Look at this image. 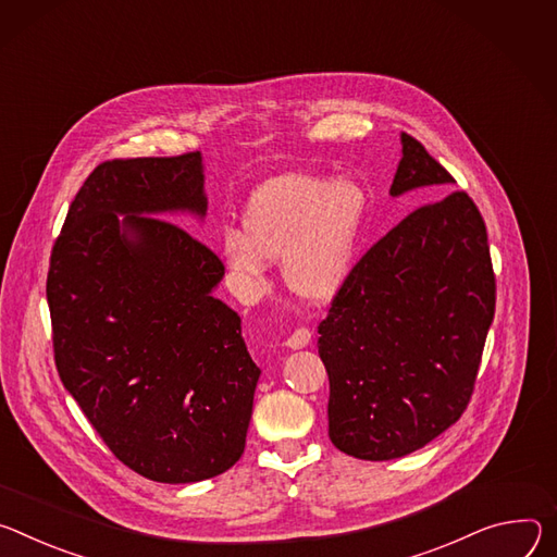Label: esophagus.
I'll list each match as a JSON object with an SVG mask.
<instances>
[{"instance_id":"obj_1","label":"esophagus","mask_w":557,"mask_h":557,"mask_svg":"<svg viewBox=\"0 0 557 557\" xmlns=\"http://www.w3.org/2000/svg\"><path fill=\"white\" fill-rule=\"evenodd\" d=\"M310 341H312V332L307 330V327H298V330H294V332L289 334V338L285 341V345L292 347V349H302V347L310 345Z\"/></svg>"}]
</instances>
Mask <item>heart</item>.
<instances>
[{"label": "heart", "instance_id": "1", "mask_svg": "<svg viewBox=\"0 0 557 557\" xmlns=\"http://www.w3.org/2000/svg\"><path fill=\"white\" fill-rule=\"evenodd\" d=\"M367 214V195L351 178L285 174L255 193L245 227L227 225L221 247L240 294L268 285L270 257L302 298H327L347 278Z\"/></svg>", "mask_w": 557, "mask_h": 557}]
</instances>
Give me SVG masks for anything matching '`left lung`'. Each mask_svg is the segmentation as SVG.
<instances>
[{
    "label": "left lung",
    "instance_id": "left-lung-1",
    "mask_svg": "<svg viewBox=\"0 0 557 557\" xmlns=\"http://www.w3.org/2000/svg\"><path fill=\"white\" fill-rule=\"evenodd\" d=\"M392 197L456 183L405 135ZM496 314L486 227L462 190L422 203L376 240L319 325L330 438L360 460L403 458L467 409Z\"/></svg>",
    "mask_w": 557,
    "mask_h": 557
}]
</instances>
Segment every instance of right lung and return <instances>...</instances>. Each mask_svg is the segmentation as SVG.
<instances>
[{"mask_svg": "<svg viewBox=\"0 0 557 557\" xmlns=\"http://www.w3.org/2000/svg\"><path fill=\"white\" fill-rule=\"evenodd\" d=\"M206 210L199 152L103 161L69 208L46 281L61 383L123 465L168 484L243 456L261 376L238 314L212 296L221 259L159 216Z\"/></svg>", "mask_w": 557, "mask_h": 557, "instance_id": "1", "label": "right lung"}]
</instances>
